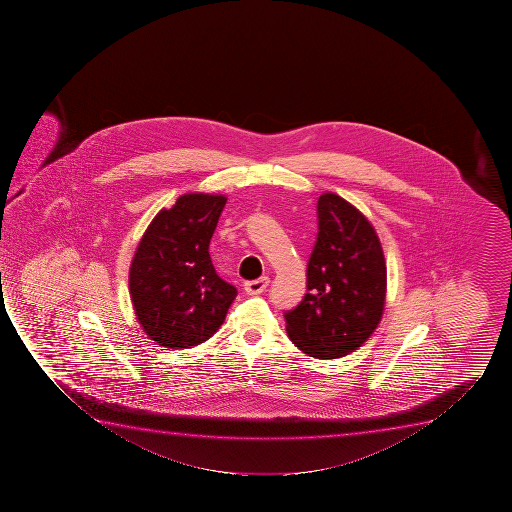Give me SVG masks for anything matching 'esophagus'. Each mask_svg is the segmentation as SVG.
<instances>
[{"mask_svg": "<svg viewBox=\"0 0 512 512\" xmlns=\"http://www.w3.org/2000/svg\"><path fill=\"white\" fill-rule=\"evenodd\" d=\"M269 286V277H260V279H255V281H247L245 283V291H247V295H260V293H264L265 288Z\"/></svg>", "mask_w": 512, "mask_h": 512, "instance_id": "34e87169", "label": "esophagus"}]
</instances>
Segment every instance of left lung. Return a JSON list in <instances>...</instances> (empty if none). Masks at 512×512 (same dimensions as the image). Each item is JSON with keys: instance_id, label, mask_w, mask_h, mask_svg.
I'll list each match as a JSON object with an SVG mask.
<instances>
[{"instance_id": "1", "label": "left lung", "mask_w": 512, "mask_h": 512, "mask_svg": "<svg viewBox=\"0 0 512 512\" xmlns=\"http://www.w3.org/2000/svg\"><path fill=\"white\" fill-rule=\"evenodd\" d=\"M319 235L308 260L307 295L284 313L288 336L305 355L332 360L372 336L384 313L387 267L372 223L336 193L317 204Z\"/></svg>"}]
</instances>
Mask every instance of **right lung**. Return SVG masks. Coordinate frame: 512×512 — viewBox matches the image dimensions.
<instances>
[{"label":"right lung","mask_w":512,"mask_h":512,"mask_svg":"<svg viewBox=\"0 0 512 512\" xmlns=\"http://www.w3.org/2000/svg\"><path fill=\"white\" fill-rule=\"evenodd\" d=\"M224 195L185 193L157 212L130 265V296L140 327L164 348L204 343L223 325L236 288L217 276L209 255Z\"/></svg>","instance_id":"add662e5"}]
</instances>
